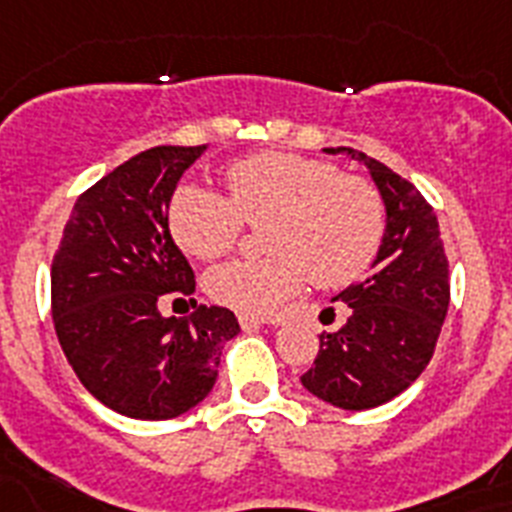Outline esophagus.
Here are the masks:
<instances>
[{
	"label": "esophagus",
	"instance_id": "esophagus-1",
	"mask_svg": "<svg viewBox=\"0 0 512 512\" xmlns=\"http://www.w3.org/2000/svg\"><path fill=\"white\" fill-rule=\"evenodd\" d=\"M238 322L243 329H256V327H261V324H269L264 316H253V314H240Z\"/></svg>",
	"mask_w": 512,
	"mask_h": 512
}]
</instances>
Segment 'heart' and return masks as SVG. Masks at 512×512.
I'll use <instances>...</instances> for the list:
<instances>
[{
    "label": "heart",
    "mask_w": 512,
    "mask_h": 512,
    "mask_svg": "<svg viewBox=\"0 0 512 512\" xmlns=\"http://www.w3.org/2000/svg\"><path fill=\"white\" fill-rule=\"evenodd\" d=\"M230 198L183 185L170 201V232L188 256L211 261L235 248L246 225H265L266 259L227 261L206 293L243 314H272L306 285L345 287L369 272L387 232L379 190L366 177L301 154H256L227 170Z\"/></svg>",
    "instance_id": "heart-1"
}]
</instances>
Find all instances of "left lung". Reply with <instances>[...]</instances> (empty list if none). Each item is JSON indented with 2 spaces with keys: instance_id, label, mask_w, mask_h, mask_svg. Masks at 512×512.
Wrapping results in <instances>:
<instances>
[{
  "instance_id": "obj_1",
  "label": "left lung",
  "mask_w": 512,
  "mask_h": 512,
  "mask_svg": "<svg viewBox=\"0 0 512 512\" xmlns=\"http://www.w3.org/2000/svg\"><path fill=\"white\" fill-rule=\"evenodd\" d=\"M366 164L387 211L374 272L345 287L337 301L348 322L319 335L303 387L345 411H366L408 390L432 361L450 306V269L437 214L398 172L356 149H324Z\"/></svg>"
}]
</instances>
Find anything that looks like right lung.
Returning a JSON list of instances; mask_svg holds the SVG:
<instances>
[{"label": "right lung", "instance_id": "add662e5", "mask_svg": "<svg viewBox=\"0 0 512 512\" xmlns=\"http://www.w3.org/2000/svg\"><path fill=\"white\" fill-rule=\"evenodd\" d=\"M206 146H156L120 164L75 201L52 261L57 340L80 384L112 411L164 421L217 382L222 345L240 332L230 308L197 306L164 320L196 277L170 235L172 193Z\"/></svg>", "mask_w": 512, "mask_h": 512}]
</instances>
